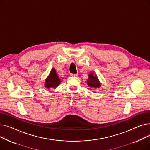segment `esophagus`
<instances>
[{
	"label": "esophagus",
	"instance_id": "esophagus-1",
	"mask_svg": "<svg viewBox=\"0 0 150 150\" xmlns=\"http://www.w3.org/2000/svg\"><path fill=\"white\" fill-rule=\"evenodd\" d=\"M71 76H77L78 74H70Z\"/></svg>",
	"mask_w": 150,
	"mask_h": 150
}]
</instances>
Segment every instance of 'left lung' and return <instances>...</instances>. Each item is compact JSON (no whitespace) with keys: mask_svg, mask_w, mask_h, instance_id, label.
<instances>
[{"mask_svg":"<svg viewBox=\"0 0 150 150\" xmlns=\"http://www.w3.org/2000/svg\"><path fill=\"white\" fill-rule=\"evenodd\" d=\"M88 76L89 77L87 79V84L91 89H97L101 87V84L96 74L93 72H91Z\"/></svg>","mask_w":150,"mask_h":150,"instance_id":"8db88e82","label":"left lung"}]
</instances>
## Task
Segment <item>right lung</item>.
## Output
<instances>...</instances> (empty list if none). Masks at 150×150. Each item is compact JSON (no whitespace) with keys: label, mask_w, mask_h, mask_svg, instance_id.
<instances>
[{"label":"right lung","mask_w":150,"mask_h":150,"mask_svg":"<svg viewBox=\"0 0 150 150\" xmlns=\"http://www.w3.org/2000/svg\"><path fill=\"white\" fill-rule=\"evenodd\" d=\"M61 81L56 72L55 69L53 67L49 76L47 77L44 83V87L47 89H56L60 84Z\"/></svg>","instance_id":"add662e5"}]
</instances>
